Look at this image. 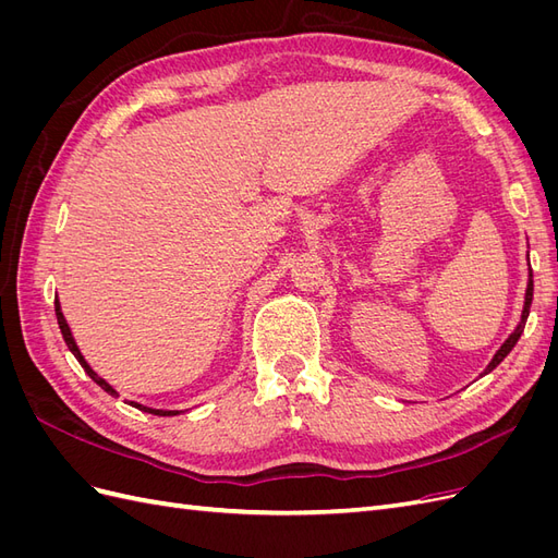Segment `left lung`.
I'll use <instances>...</instances> for the list:
<instances>
[{"instance_id": "8db88e82", "label": "left lung", "mask_w": 558, "mask_h": 558, "mask_svg": "<svg viewBox=\"0 0 558 558\" xmlns=\"http://www.w3.org/2000/svg\"><path fill=\"white\" fill-rule=\"evenodd\" d=\"M531 302H533V272L529 275V289H526V305H523V314H521V324L517 326V330L508 337V342H505L500 349H498V353L494 356V361L488 363V367H486V373H492L494 367H498L500 363H502V359L508 356V353L514 349V344L519 342V337H521V332H523V328H526V318H529V312H531ZM484 373V375H486Z\"/></svg>"}]
</instances>
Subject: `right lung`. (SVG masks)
I'll list each match as a JSON object with an SVG mask.
<instances>
[{
	"label": "right lung",
	"instance_id": "add662e5",
	"mask_svg": "<svg viewBox=\"0 0 558 558\" xmlns=\"http://www.w3.org/2000/svg\"><path fill=\"white\" fill-rule=\"evenodd\" d=\"M56 316H58V326H60V332H62V337H64V342H66V347H70V351L74 353L76 356V361L81 363V367L86 369L88 373V377L95 381V384H99L105 388L107 393H111V396H116V391L113 388L102 379V377H97L95 373H93V367L83 361V356H81V351H78V347H76V342H74V337H72V332H70V326H66V320H64V316H62V312H60V302H58V298H56ZM134 408L137 410H142V412H148V414H158V416H174V414H179V412H162V410H148V408H144V404H137L134 402Z\"/></svg>",
	"mask_w": 558,
	"mask_h": 558
}]
</instances>
